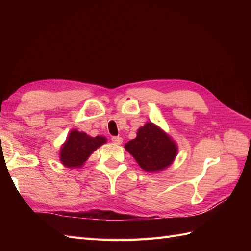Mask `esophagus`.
Listing matches in <instances>:
<instances>
[{"label":"esophagus","instance_id":"esophagus-1","mask_svg":"<svg viewBox=\"0 0 251 251\" xmlns=\"http://www.w3.org/2000/svg\"><path fill=\"white\" fill-rule=\"evenodd\" d=\"M112 141L115 144H121L123 143V138L119 137V136H114V137H112Z\"/></svg>","mask_w":251,"mask_h":251}]
</instances>
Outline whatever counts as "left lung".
<instances>
[{"mask_svg":"<svg viewBox=\"0 0 251 251\" xmlns=\"http://www.w3.org/2000/svg\"><path fill=\"white\" fill-rule=\"evenodd\" d=\"M125 149L142 170L150 173L169 168L178 154L176 141L153 123L139 127L136 138L126 143Z\"/></svg>","mask_w":251,"mask_h":251,"instance_id":"left-lung-1","label":"left lung"}]
</instances>
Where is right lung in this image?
<instances>
[{
    "mask_svg": "<svg viewBox=\"0 0 251 251\" xmlns=\"http://www.w3.org/2000/svg\"><path fill=\"white\" fill-rule=\"evenodd\" d=\"M107 142L104 136L91 137L85 132L71 130L59 150V160L66 168L80 169L94 151Z\"/></svg>",
    "mask_w": 251,
    "mask_h": 251,
    "instance_id": "1",
    "label": "right lung"
}]
</instances>
